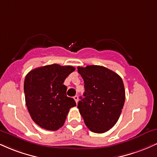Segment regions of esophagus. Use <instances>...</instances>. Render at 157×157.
<instances>
[{
    "mask_svg": "<svg viewBox=\"0 0 157 157\" xmlns=\"http://www.w3.org/2000/svg\"><path fill=\"white\" fill-rule=\"evenodd\" d=\"M74 100H75V102H76V103H77V102H78V96H77V95H76V96H75V97H74Z\"/></svg>",
    "mask_w": 157,
    "mask_h": 157,
    "instance_id": "34e87169",
    "label": "esophagus"
}]
</instances>
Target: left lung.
I'll list each match as a JSON object with an SVG mask.
<instances>
[{
    "mask_svg": "<svg viewBox=\"0 0 157 157\" xmlns=\"http://www.w3.org/2000/svg\"><path fill=\"white\" fill-rule=\"evenodd\" d=\"M84 80L83 98L77 104L85 124L92 132L102 134L117 123L125 100L122 78L101 66L77 67Z\"/></svg>",
    "mask_w": 157,
    "mask_h": 157,
    "instance_id": "left-lung-1",
    "label": "left lung"
}]
</instances>
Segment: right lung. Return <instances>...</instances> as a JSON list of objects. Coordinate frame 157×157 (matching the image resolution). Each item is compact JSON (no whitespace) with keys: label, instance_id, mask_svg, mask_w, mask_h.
Segmentation results:
<instances>
[{"label":"right lung","instance_id":"obj_1","mask_svg":"<svg viewBox=\"0 0 157 157\" xmlns=\"http://www.w3.org/2000/svg\"><path fill=\"white\" fill-rule=\"evenodd\" d=\"M75 70L52 64L32 70L24 80L26 105L33 121L42 128L57 131L63 125L69 109L76 106L66 96L64 80Z\"/></svg>","mask_w":157,"mask_h":157}]
</instances>
